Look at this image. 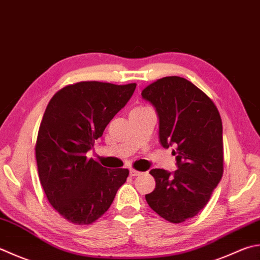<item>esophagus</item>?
I'll list each match as a JSON object with an SVG mask.
<instances>
[{"instance_id":"1","label":"esophagus","mask_w":260,"mask_h":260,"mask_svg":"<svg viewBox=\"0 0 260 260\" xmlns=\"http://www.w3.org/2000/svg\"><path fill=\"white\" fill-rule=\"evenodd\" d=\"M140 174H141V172H139V171H136L134 169L130 170V175L131 176H137V175H140Z\"/></svg>"}]
</instances>
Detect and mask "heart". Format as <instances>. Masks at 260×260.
<instances>
[{"instance_id":"b5f03b06","label":"heart","mask_w":260,"mask_h":260,"mask_svg":"<svg viewBox=\"0 0 260 260\" xmlns=\"http://www.w3.org/2000/svg\"><path fill=\"white\" fill-rule=\"evenodd\" d=\"M138 109H141V107H138Z\"/></svg>"}]
</instances>
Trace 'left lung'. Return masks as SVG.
Here are the masks:
<instances>
[{"label":"left lung","instance_id":"obj_1","mask_svg":"<svg viewBox=\"0 0 260 260\" xmlns=\"http://www.w3.org/2000/svg\"><path fill=\"white\" fill-rule=\"evenodd\" d=\"M159 119V143L174 145L178 170L153 169L149 207L171 223L196 216L209 202L223 175V126L213 101L181 77H164L141 91Z\"/></svg>","mask_w":260,"mask_h":260}]
</instances>
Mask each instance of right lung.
Returning <instances> with one entry per match:
<instances>
[{
	"label": "right lung",
	"instance_id": "1",
	"mask_svg": "<svg viewBox=\"0 0 260 260\" xmlns=\"http://www.w3.org/2000/svg\"><path fill=\"white\" fill-rule=\"evenodd\" d=\"M136 86L81 81L63 87L48 103L35 147L38 175L48 202L67 221H97L126 181L128 169H106L86 154Z\"/></svg>",
	"mask_w": 260,
	"mask_h": 260
}]
</instances>
